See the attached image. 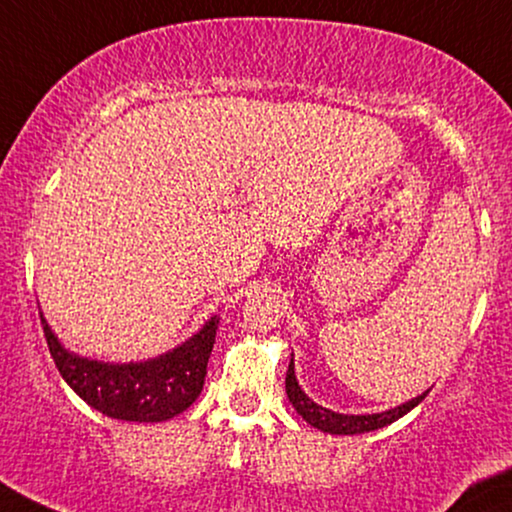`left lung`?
Masks as SVG:
<instances>
[{
	"label": "left lung",
	"mask_w": 512,
	"mask_h": 512,
	"mask_svg": "<svg viewBox=\"0 0 512 512\" xmlns=\"http://www.w3.org/2000/svg\"><path fill=\"white\" fill-rule=\"evenodd\" d=\"M286 392H288L290 404H293V409L300 413L312 428L321 432H331V435H361V432H373V430L385 428V425H390L401 416H406V413L416 409L420 401L428 397L430 390H425L423 394H418V397L404 401V404L394 406V409H387L380 413H359V416H354V413H338V411L326 409V406L316 404L314 399H309L307 394H304V390L295 378V361L290 359L288 375H286Z\"/></svg>",
	"instance_id": "1"
}]
</instances>
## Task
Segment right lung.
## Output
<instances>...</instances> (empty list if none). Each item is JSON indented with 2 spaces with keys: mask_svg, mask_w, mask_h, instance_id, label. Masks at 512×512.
Returning <instances> with one entry per match:
<instances>
[{
  "mask_svg": "<svg viewBox=\"0 0 512 512\" xmlns=\"http://www.w3.org/2000/svg\"><path fill=\"white\" fill-rule=\"evenodd\" d=\"M44 338L63 380L103 416L163 423L186 411L203 390L219 316H210L181 345L144 361H99L70 352L40 312Z\"/></svg>",
  "mask_w": 512,
  "mask_h": 512,
  "instance_id": "add662e5",
  "label": "right lung"
}]
</instances>
